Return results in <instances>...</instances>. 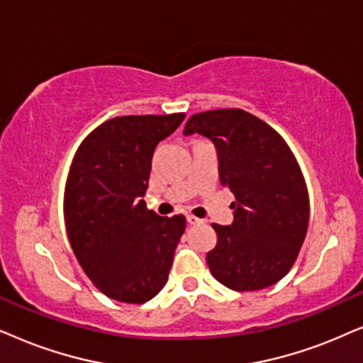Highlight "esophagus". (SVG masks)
<instances>
[{"mask_svg":"<svg viewBox=\"0 0 363 363\" xmlns=\"http://www.w3.org/2000/svg\"><path fill=\"white\" fill-rule=\"evenodd\" d=\"M186 219H187V224H189V225H197V224H202V222H204L202 219H197L196 216H187Z\"/></svg>","mask_w":363,"mask_h":363,"instance_id":"obj_1","label":"esophagus"}]
</instances>
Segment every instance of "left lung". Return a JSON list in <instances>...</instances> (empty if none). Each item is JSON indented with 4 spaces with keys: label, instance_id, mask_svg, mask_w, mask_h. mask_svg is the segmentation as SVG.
Here are the masks:
<instances>
[{
    "label": "left lung",
    "instance_id": "obj_1",
    "mask_svg": "<svg viewBox=\"0 0 363 363\" xmlns=\"http://www.w3.org/2000/svg\"><path fill=\"white\" fill-rule=\"evenodd\" d=\"M196 133L214 143L220 184L235 197L232 224H212L211 274L238 292L274 286L292 269L308 227V192L296 156L275 129L242 109L192 114L184 136Z\"/></svg>",
    "mask_w": 363,
    "mask_h": 363
}]
</instances>
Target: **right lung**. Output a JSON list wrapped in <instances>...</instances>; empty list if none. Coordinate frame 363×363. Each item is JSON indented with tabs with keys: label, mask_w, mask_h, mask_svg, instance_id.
Listing matches in <instances>:
<instances>
[{
	"label": "right lung",
	"mask_w": 363,
	"mask_h": 363,
	"mask_svg": "<svg viewBox=\"0 0 363 363\" xmlns=\"http://www.w3.org/2000/svg\"><path fill=\"white\" fill-rule=\"evenodd\" d=\"M184 113L119 116L94 129L72 159L65 191L67 239L104 296L144 303L166 286L186 217H161L144 202L154 149Z\"/></svg>",
	"instance_id": "add662e5"
}]
</instances>
